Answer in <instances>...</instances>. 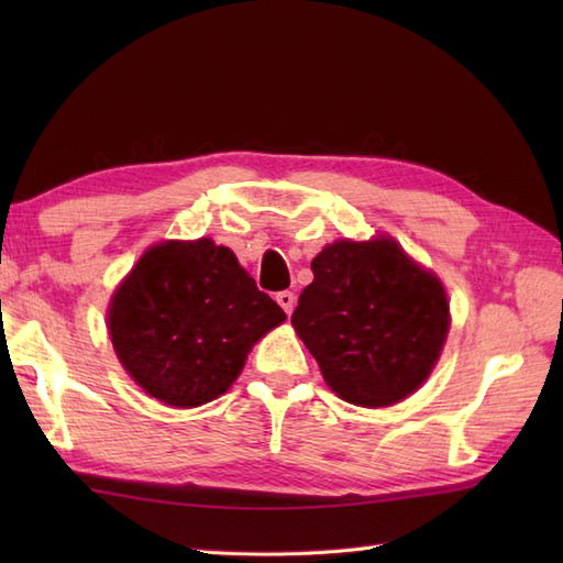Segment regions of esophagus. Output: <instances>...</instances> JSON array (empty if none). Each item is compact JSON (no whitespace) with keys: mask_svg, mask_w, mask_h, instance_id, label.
Returning a JSON list of instances; mask_svg holds the SVG:
<instances>
[{"mask_svg":"<svg viewBox=\"0 0 563 563\" xmlns=\"http://www.w3.org/2000/svg\"><path fill=\"white\" fill-rule=\"evenodd\" d=\"M295 300H297V297H295V292H290V290H283V292L275 295V302H278V305L285 309V314H288V317L292 314Z\"/></svg>","mask_w":563,"mask_h":563,"instance_id":"obj_1","label":"esophagus"}]
</instances>
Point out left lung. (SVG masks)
Masks as SVG:
<instances>
[{
    "mask_svg": "<svg viewBox=\"0 0 563 563\" xmlns=\"http://www.w3.org/2000/svg\"><path fill=\"white\" fill-rule=\"evenodd\" d=\"M292 312L327 385L357 406H389L430 375L450 327L445 290L394 239L336 242L312 261Z\"/></svg>",
    "mask_w": 563,
    "mask_h": 563,
    "instance_id": "obj_1",
    "label": "left lung"
}]
</instances>
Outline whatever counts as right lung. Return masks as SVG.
<instances>
[{
	"mask_svg": "<svg viewBox=\"0 0 563 563\" xmlns=\"http://www.w3.org/2000/svg\"><path fill=\"white\" fill-rule=\"evenodd\" d=\"M285 312L227 246L164 242L137 261L111 300L123 367L150 397L200 406L230 389L246 353Z\"/></svg>",
	"mask_w": 563,
	"mask_h": 563,
	"instance_id": "obj_1",
	"label": "right lung"
}]
</instances>
